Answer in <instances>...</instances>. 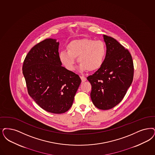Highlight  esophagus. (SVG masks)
Wrapping results in <instances>:
<instances>
[{
  "label": "esophagus",
  "mask_w": 155,
  "mask_h": 155,
  "mask_svg": "<svg viewBox=\"0 0 155 155\" xmlns=\"http://www.w3.org/2000/svg\"><path fill=\"white\" fill-rule=\"evenodd\" d=\"M80 78L81 79V81H82V82H85L87 81V78L85 77L81 76Z\"/></svg>",
  "instance_id": "1"
}]
</instances>
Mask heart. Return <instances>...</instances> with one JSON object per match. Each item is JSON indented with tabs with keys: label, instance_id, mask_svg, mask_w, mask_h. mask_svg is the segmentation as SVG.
<instances>
[{
	"label": "heart",
	"instance_id": "1",
	"mask_svg": "<svg viewBox=\"0 0 155 155\" xmlns=\"http://www.w3.org/2000/svg\"><path fill=\"white\" fill-rule=\"evenodd\" d=\"M66 49L61 51L59 56L63 65L70 71L74 69L77 58L81 71L99 70L104 62L107 52L103 41L90 38L72 40L67 45Z\"/></svg>",
	"mask_w": 155,
	"mask_h": 155
}]
</instances>
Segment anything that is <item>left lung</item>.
Here are the masks:
<instances>
[{
  "instance_id": "obj_1",
  "label": "left lung",
  "mask_w": 155,
  "mask_h": 155,
  "mask_svg": "<svg viewBox=\"0 0 155 155\" xmlns=\"http://www.w3.org/2000/svg\"><path fill=\"white\" fill-rule=\"evenodd\" d=\"M107 47L104 62L87 77L92 85L91 97L100 110L111 109L124 99L133 80L134 66L127 50L111 37L103 35Z\"/></svg>"
}]
</instances>
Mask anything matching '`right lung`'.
Segmentation results:
<instances>
[{"label": "right lung", "instance_id": "add662e5", "mask_svg": "<svg viewBox=\"0 0 155 155\" xmlns=\"http://www.w3.org/2000/svg\"><path fill=\"white\" fill-rule=\"evenodd\" d=\"M59 45L53 38L37 44L27 54L22 67L29 96L54 114L68 111L81 82L78 75L62 66Z\"/></svg>", "mask_w": 155, "mask_h": 155}]
</instances>
